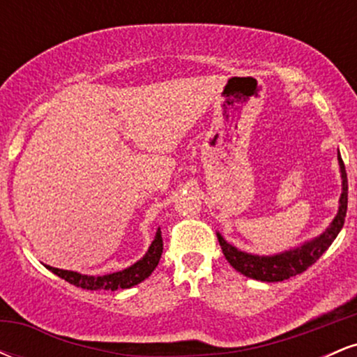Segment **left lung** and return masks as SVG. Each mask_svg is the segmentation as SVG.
Instances as JSON below:
<instances>
[{"label": "left lung", "mask_w": 357, "mask_h": 357, "mask_svg": "<svg viewBox=\"0 0 357 357\" xmlns=\"http://www.w3.org/2000/svg\"><path fill=\"white\" fill-rule=\"evenodd\" d=\"M337 161L339 167H341L342 179V192L341 198H339L337 215H335L334 220L331 221L329 227H327L321 235L315 236V238L307 240L304 243L298 245V247L285 250V252L273 253V255H253V253H247L243 252V250L233 247L231 243H228V241L221 236V233H216L225 258H227L228 264H230L236 272L260 282H282L305 272L310 265L315 264V261L321 258L322 253L333 245L335 236L341 231L344 220H346L347 174L339 151Z\"/></svg>", "instance_id": "obj_1"}]
</instances>
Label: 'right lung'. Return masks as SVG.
I'll list each match as a JSON object with an SVG mask.
<instances>
[{
	"label": "right lung",
	"instance_id": "add662e5",
	"mask_svg": "<svg viewBox=\"0 0 357 357\" xmlns=\"http://www.w3.org/2000/svg\"><path fill=\"white\" fill-rule=\"evenodd\" d=\"M162 253V236H161V228H158L155 236L151 243V247L147 248L146 255L137 260L136 264L130 265L121 272L107 273V275H84V273L72 272V270H61L50 267V265H45L50 272L59 275L63 280H67L68 284L82 287V289L87 290H119V289H130V287L141 284L142 280H146L151 273L154 272V268L158 267L159 258Z\"/></svg>",
	"mask_w": 357,
	"mask_h": 357
}]
</instances>
